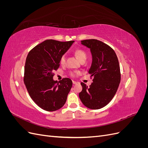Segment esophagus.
<instances>
[{
    "mask_svg": "<svg viewBox=\"0 0 148 148\" xmlns=\"http://www.w3.org/2000/svg\"><path fill=\"white\" fill-rule=\"evenodd\" d=\"M78 83H78V82H77L73 81V84H78Z\"/></svg>",
    "mask_w": 148,
    "mask_h": 148,
    "instance_id": "34e87169",
    "label": "esophagus"
}]
</instances>
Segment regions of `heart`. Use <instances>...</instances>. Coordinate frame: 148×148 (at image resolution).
<instances>
[{"mask_svg":"<svg viewBox=\"0 0 148 148\" xmlns=\"http://www.w3.org/2000/svg\"><path fill=\"white\" fill-rule=\"evenodd\" d=\"M74 53L76 56V57L78 58L80 62H82L83 60H86V57H87V54H86V52L82 50V49H75L74 51ZM65 63V56H62L60 58V64L61 65H64ZM77 74H78V73L77 72V71H71V72L70 73V75L72 77H77Z\"/></svg>","mask_w":148,"mask_h":148,"instance_id":"obj_1","label":"heart"}]
</instances>
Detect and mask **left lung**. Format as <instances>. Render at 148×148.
Wrapping results in <instances>:
<instances>
[{"label":"left lung","mask_w":148,"mask_h":148,"mask_svg":"<svg viewBox=\"0 0 148 148\" xmlns=\"http://www.w3.org/2000/svg\"><path fill=\"white\" fill-rule=\"evenodd\" d=\"M82 44L92 53L89 73L93 82L89 87L81 83L83 89L79 97L88 108L99 109L109 104L118 89L121 79L119 60L114 49L99 40H83Z\"/></svg>","instance_id":"1"}]
</instances>
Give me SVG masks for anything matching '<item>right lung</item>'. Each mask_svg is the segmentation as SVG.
I'll list each match as a JSON object with an SVG mask.
<instances>
[{
    "label": "right lung",
    "mask_w": 148,
    "mask_h": 148,
    "mask_svg": "<svg viewBox=\"0 0 148 148\" xmlns=\"http://www.w3.org/2000/svg\"><path fill=\"white\" fill-rule=\"evenodd\" d=\"M73 42L47 39L31 49L26 57L24 83L31 99L43 110H59L66 101L72 81L64 78L58 83L53 77L60 66V57Z\"/></svg>",
    "instance_id": "obj_1"
}]
</instances>
